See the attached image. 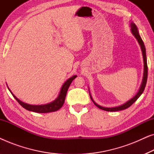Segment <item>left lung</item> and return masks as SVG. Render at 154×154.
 Listing matches in <instances>:
<instances>
[{
	"label": "left lung",
	"mask_w": 154,
	"mask_h": 154,
	"mask_svg": "<svg viewBox=\"0 0 154 154\" xmlns=\"http://www.w3.org/2000/svg\"><path fill=\"white\" fill-rule=\"evenodd\" d=\"M130 27H131V31L132 33V34L134 35V36L136 38V39L137 40L139 44H140L141 49H142V55H143V60H144V75H143V79H142V83L141 84L140 88L139 90V91L135 95H134L133 97H132L131 100H130L129 101H128L127 102H125V104L121 105V106H116V107H112V108H107V107H103L101 106L100 105H98L97 104H96L95 102H94V100H92V97L90 95V98L95 106H97L98 107L99 109H102L104 111H121V110H124V109H128V107H130L131 105L133 104V103L135 102V101L137 100V99L140 97L141 94H142V92H144L145 86H146V81H147V76H148V66H147V61H146V48H145L144 42L141 38L140 34H139L138 32V29L137 27L134 23H131L130 24Z\"/></svg>",
	"instance_id": "1"
}]
</instances>
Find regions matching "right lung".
<instances>
[{
	"mask_svg": "<svg viewBox=\"0 0 154 154\" xmlns=\"http://www.w3.org/2000/svg\"><path fill=\"white\" fill-rule=\"evenodd\" d=\"M77 75H73L72 77H71L70 79H69L67 81L65 82V83L63 84L62 88H61L60 92L59 94V96L57 97L56 100H54L53 102L48 103V104H43V105H31L26 104V103L22 102L19 99L16 97L15 96L12 94V92L9 90L11 92L12 95L14 97V99L17 101L21 106H22L23 108L26 109V110L33 111V112L36 113H49V112H54V111H56L60 109L61 107L63 106L64 103L65 98H66V92L67 90H68L69 86H70L71 82L73 81V79H75L76 78Z\"/></svg>",
	"mask_w": 154,
	"mask_h": 154,
	"instance_id": "add662e5",
	"label": "right lung"
}]
</instances>
